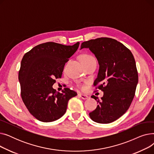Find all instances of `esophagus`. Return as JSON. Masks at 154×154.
Instances as JSON below:
<instances>
[{
	"label": "esophagus",
	"instance_id": "esophagus-1",
	"mask_svg": "<svg viewBox=\"0 0 154 154\" xmlns=\"http://www.w3.org/2000/svg\"><path fill=\"white\" fill-rule=\"evenodd\" d=\"M79 96L80 97H81L82 99H84V100L87 99L88 98V97L87 95H84V94H79Z\"/></svg>",
	"mask_w": 154,
	"mask_h": 154
}]
</instances>
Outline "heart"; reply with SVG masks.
<instances>
[{
	"label": "heart",
	"instance_id": "b5f03b06",
	"mask_svg": "<svg viewBox=\"0 0 154 154\" xmlns=\"http://www.w3.org/2000/svg\"><path fill=\"white\" fill-rule=\"evenodd\" d=\"M80 59H81V61L83 63H85L88 62H91L92 60H95L93 56H92L91 55H89V54H83L81 57H80Z\"/></svg>",
	"mask_w": 154,
	"mask_h": 154
}]
</instances>
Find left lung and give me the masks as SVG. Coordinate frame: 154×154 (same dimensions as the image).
<instances>
[{
  "label": "left lung",
  "mask_w": 154,
  "mask_h": 154,
  "mask_svg": "<svg viewBox=\"0 0 154 154\" xmlns=\"http://www.w3.org/2000/svg\"><path fill=\"white\" fill-rule=\"evenodd\" d=\"M89 48L99 64L94 85L103 92L99 105L89 113L95 122L109 124L123 116L133 100L138 83V72L134 55L124 44L111 38L101 37L84 42L80 49Z\"/></svg>",
  "instance_id": "8db88e82"
}]
</instances>
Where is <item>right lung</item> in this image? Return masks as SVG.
Returning <instances> with one entry per match:
<instances>
[{
  "mask_svg": "<svg viewBox=\"0 0 154 154\" xmlns=\"http://www.w3.org/2000/svg\"><path fill=\"white\" fill-rule=\"evenodd\" d=\"M79 44L46 42L32 48L23 57L19 72L21 97L29 112L41 122H53L62 117L69 100L77 95L69 88L57 92L52 85L55 79L61 78L65 64Z\"/></svg>",
  "mask_w": 154,
  "mask_h": 154,
  "instance_id": "1",
  "label": "right lung"
}]
</instances>
